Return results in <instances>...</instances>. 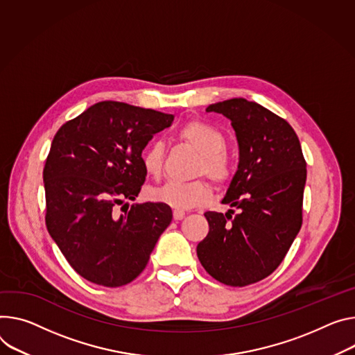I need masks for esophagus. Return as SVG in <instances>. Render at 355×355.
<instances>
[{
    "instance_id": "esophagus-1",
    "label": "esophagus",
    "mask_w": 355,
    "mask_h": 355,
    "mask_svg": "<svg viewBox=\"0 0 355 355\" xmlns=\"http://www.w3.org/2000/svg\"><path fill=\"white\" fill-rule=\"evenodd\" d=\"M173 216H174V219H175V220H181V219H184L185 212H184V211H181V209H174Z\"/></svg>"
}]
</instances>
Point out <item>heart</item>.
I'll return each instance as SVG.
<instances>
[{"mask_svg": "<svg viewBox=\"0 0 355 355\" xmlns=\"http://www.w3.org/2000/svg\"><path fill=\"white\" fill-rule=\"evenodd\" d=\"M177 137L201 154L200 174L208 175L216 184H227L234 177V163L225 153L227 139L220 130L205 121L192 120L185 123L177 132ZM166 148L161 141L150 143L140 155L146 174L158 177L164 167ZM211 187L202 181L178 182L168 181L148 189V197L154 202L168 205L175 209H189L204 205L211 200Z\"/></svg>", "mask_w": 355, "mask_h": 355, "instance_id": "obj_1", "label": "heart"}]
</instances>
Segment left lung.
I'll return each instance as SVG.
<instances>
[{
  "mask_svg": "<svg viewBox=\"0 0 355 355\" xmlns=\"http://www.w3.org/2000/svg\"><path fill=\"white\" fill-rule=\"evenodd\" d=\"M231 120L239 164L222 204L239 209L205 212L207 238L197 254L218 282L242 287L273 273L303 220L306 161L297 135L284 119L242 98L209 105Z\"/></svg>",
  "mask_w": 355,
  "mask_h": 355,
  "instance_id": "left-lung-1",
  "label": "left lung"
}]
</instances>
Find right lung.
Instances as JSON below:
<instances>
[{"label": "right lung", "instance_id": "1", "mask_svg": "<svg viewBox=\"0 0 355 355\" xmlns=\"http://www.w3.org/2000/svg\"><path fill=\"white\" fill-rule=\"evenodd\" d=\"M173 120V114L106 101L55 135L44 168L46 228L86 280L106 287L133 282L170 225L173 211L159 202L133 204L124 214L116 209L139 196L147 175L141 151Z\"/></svg>", "mask_w": 355, "mask_h": 355}]
</instances>
